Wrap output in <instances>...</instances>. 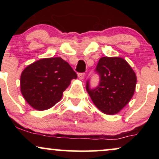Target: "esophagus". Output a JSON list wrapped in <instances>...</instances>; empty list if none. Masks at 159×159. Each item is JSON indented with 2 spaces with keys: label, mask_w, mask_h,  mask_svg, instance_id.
Masks as SVG:
<instances>
[{
  "label": "esophagus",
  "mask_w": 159,
  "mask_h": 159,
  "mask_svg": "<svg viewBox=\"0 0 159 159\" xmlns=\"http://www.w3.org/2000/svg\"><path fill=\"white\" fill-rule=\"evenodd\" d=\"M78 77L80 80H83L85 77V74L84 73H79L78 75Z\"/></svg>",
  "instance_id": "esophagus-1"
}]
</instances>
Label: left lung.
Returning a JSON list of instances; mask_svg holds the SVG:
<instances>
[{"label":"left lung","mask_w":159,"mask_h":159,"mask_svg":"<svg viewBox=\"0 0 159 159\" xmlns=\"http://www.w3.org/2000/svg\"><path fill=\"white\" fill-rule=\"evenodd\" d=\"M100 75L99 85L87 93L99 111L107 115L118 114L132 99L135 90L137 76L131 66L120 57H102L96 69Z\"/></svg>","instance_id":"left-lung-1"}]
</instances>
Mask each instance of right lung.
Here are the masks:
<instances>
[{
	"mask_svg": "<svg viewBox=\"0 0 159 159\" xmlns=\"http://www.w3.org/2000/svg\"><path fill=\"white\" fill-rule=\"evenodd\" d=\"M77 74L61 57L36 61L22 71L20 88L24 98L33 108L45 111L55 105L63 91Z\"/></svg>",
	"mask_w": 159,
	"mask_h": 159,
	"instance_id": "1",
	"label": "right lung"
}]
</instances>
